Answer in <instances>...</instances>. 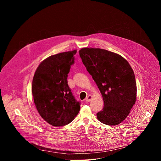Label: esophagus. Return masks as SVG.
<instances>
[{
	"label": "esophagus",
	"mask_w": 161,
	"mask_h": 161,
	"mask_svg": "<svg viewBox=\"0 0 161 161\" xmlns=\"http://www.w3.org/2000/svg\"><path fill=\"white\" fill-rule=\"evenodd\" d=\"M92 98V96H90V95L86 97V102H90V101H91Z\"/></svg>",
	"instance_id": "34e87169"
}]
</instances>
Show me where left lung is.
<instances>
[{"label": "left lung", "instance_id": "8db88e82", "mask_svg": "<svg viewBox=\"0 0 161 161\" xmlns=\"http://www.w3.org/2000/svg\"><path fill=\"white\" fill-rule=\"evenodd\" d=\"M80 56L96 83L104 100L97 119L106 125L123 122L136 100L135 76L128 62L119 54L100 48H83Z\"/></svg>", "mask_w": 161, "mask_h": 161}]
</instances>
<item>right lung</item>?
<instances>
[{
    "label": "right lung",
    "instance_id": "obj_1",
    "mask_svg": "<svg viewBox=\"0 0 161 161\" xmlns=\"http://www.w3.org/2000/svg\"><path fill=\"white\" fill-rule=\"evenodd\" d=\"M76 50L52 55L44 60L35 72L32 92L41 117L55 127L71 123L78 114L77 101L67 84Z\"/></svg>",
    "mask_w": 161,
    "mask_h": 161
}]
</instances>
